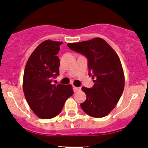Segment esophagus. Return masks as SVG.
Segmentation results:
<instances>
[{"label":"esophagus","instance_id":"1","mask_svg":"<svg viewBox=\"0 0 148 148\" xmlns=\"http://www.w3.org/2000/svg\"><path fill=\"white\" fill-rule=\"evenodd\" d=\"M73 89H74V92H78V91H79L80 89H81V88H80V87H77V86H73Z\"/></svg>","mask_w":148,"mask_h":148}]
</instances>
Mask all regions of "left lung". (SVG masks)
Returning <instances> with one entry per match:
<instances>
[{
	"instance_id": "8db88e82",
	"label": "left lung",
	"mask_w": 148,
	"mask_h": 148,
	"mask_svg": "<svg viewBox=\"0 0 148 148\" xmlns=\"http://www.w3.org/2000/svg\"><path fill=\"white\" fill-rule=\"evenodd\" d=\"M70 49L88 59L89 76L95 82L92 88H82L86 95L82 109L93 117H103L115 107L125 87V77L120 58L104 39L67 44Z\"/></svg>"
}]
</instances>
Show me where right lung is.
<instances>
[{"instance_id":"right-lung-1","label":"right lung","mask_w":148,"mask_h":148,"mask_svg":"<svg viewBox=\"0 0 148 148\" xmlns=\"http://www.w3.org/2000/svg\"><path fill=\"white\" fill-rule=\"evenodd\" d=\"M63 42L46 40L33 51L25 67L23 89L30 108L41 119L57 116L64 103L74 94L71 84H52L59 74L56 56Z\"/></svg>"}]
</instances>
